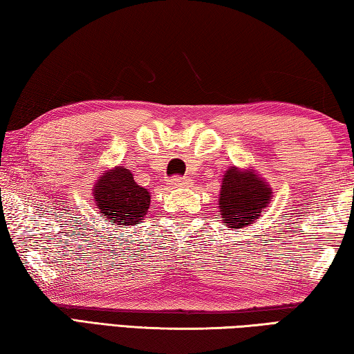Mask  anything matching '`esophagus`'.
Here are the masks:
<instances>
[{"label": "esophagus", "mask_w": 354, "mask_h": 354, "mask_svg": "<svg viewBox=\"0 0 354 354\" xmlns=\"http://www.w3.org/2000/svg\"><path fill=\"white\" fill-rule=\"evenodd\" d=\"M188 183H189V178H187V177L176 176V177L171 178V187L172 188H183V187H187Z\"/></svg>", "instance_id": "obj_1"}]
</instances>
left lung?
Listing matches in <instances>:
<instances>
[{
  "instance_id": "1",
  "label": "left lung",
  "mask_w": 354,
  "mask_h": 354,
  "mask_svg": "<svg viewBox=\"0 0 354 354\" xmlns=\"http://www.w3.org/2000/svg\"><path fill=\"white\" fill-rule=\"evenodd\" d=\"M272 197L268 182L252 171L232 167L222 178L219 212L224 225L233 230L247 227L258 219Z\"/></svg>"
}]
</instances>
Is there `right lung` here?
I'll use <instances>...</instances> for the list:
<instances>
[{
  "label": "right lung",
  "mask_w": 354,
  "mask_h": 354,
  "mask_svg": "<svg viewBox=\"0 0 354 354\" xmlns=\"http://www.w3.org/2000/svg\"><path fill=\"white\" fill-rule=\"evenodd\" d=\"M95 205L101 216L110 219L111 225H135L145 219L151 203V194L133 180L132 172L126 167L105 172L95 189Z\"/></svg>",
  "instance_id": "add662e5"
}]
</instances>
